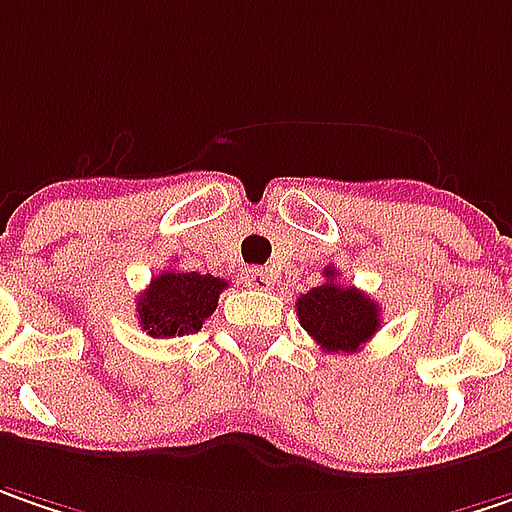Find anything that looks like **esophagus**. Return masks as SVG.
<instances>
[{"mask_svg": "<svg viewBox=\"0 0 512 512\" xmlns=\"http://www.w3.org/2000/svg\"><path fill=\"white\" fill-rule=\"evenodd\" d=\"M246 284L252 286V289H269L275 281H272V272H269V269L255 266V269H249V272H246Z\"/></svg>", "mask_w": 512, "mask_h": 512, "instance_id": "obj_1", "label": "esophagus"}]
</instances>
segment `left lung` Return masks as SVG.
<instances>
[{"instance_id":"1","label":"left lung","mask_w":512,"mask_h":512,"mask_svg":"<svg viewBox=\"0 0 512 512\" xmlns=\"http://www.w3.org/2000/svg\"><path fill=\"white\" fill-rule=\"evenodd\" d=\"M324 284L298 298V321L327 353H356L379 327V304L362 289L342 286L336 269H324Z\"/></svg>"}]
</instances>
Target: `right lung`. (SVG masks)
<instances>
[{
    "instance_id": "add662e5",
    "label": "right lung",
    "mask_w": 512,
    "mask_h": 512,
    "mask_svg": "<svg viewBox=\"0 0 512 512\" xmlns=\"http://www.w3.org/2000/svg\"><path fill=\"white\" fill-rule=\"evenodd\" d=\"M223 278L199 272H162L138 295L136 313L141 330L153 339H173L202 330V321L217 310Z\"/></svg>"
}]
</instances>
